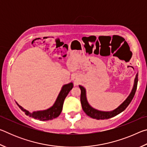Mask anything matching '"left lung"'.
I'll use <instances>...</instances> for the list:
<instances>
[{
  "label": "left lung",
  "instance_id": "left-lung-1",
  "mask_svg": "<svg viewBox=\"0 0 147 147\" xmlns=\"http://www.w3.org/2000/svg\"><path fill=\"white\" fill-rule=\"evenodd\" d=\"M138 74L137 73L136 78H135V83H134V88L132 89L131 93L130 95L128 96V97L124 100V102L121 104L117 108L114 109L113 111H100L96 109H94L89 106L88 101L86 99V90L84 89V87L82 86H79L80 88L81 89V95H80V101L82 107L84 112L86 113L87 115L90 117L91 118L97 119V120H100V119H108L109 118L113 117L118 115L122 111H123L128 106L129 104L131 102V101L132 100L134 95H135L137 86H138Z\"/></svg>",
  "mask_w": 147,
  "mask_h": 147
}]
</instances>
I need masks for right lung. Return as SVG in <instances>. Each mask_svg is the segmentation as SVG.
Instances as JSON below:
<instances>
[{"label":"right lung","mask_w":147,"mask_h":147,"mask_svg":"<svg viewBox=\"0 0 147 147\" xmlns=\"http://www.w3.org/2000/svg\"><path fill=\"white\" fill-rule=\"evenodd\" d=\"M73 87V84L72 83H69L66 85H64L62 88L61 90L59 93L58 98L56 99V102L54 105L47 110L35 111L33 113H30L28 111L23 109L21 106H19L17 103V105L20 108L21 110H23L26 115H28L30 117L34 118L35 119H38L39 121H49L53 120V119H55L60 115L63 108V101L67 95L72 88Z\"/></svg>","instance_id":"obj_1"}]
</instances>
